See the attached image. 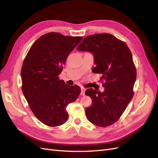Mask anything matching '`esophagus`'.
<instances>
[{
	"label": "esophagus",
	"mask_w": 158,
	"mask_h": 158,
	"mask_svg": "<svg viewBox=\"0 0 158 158\" xmlns=\"http://www.w3.org/2000/svg\"><path fill=\"white\" fill-rule=\"evenodd\" d=\"M85 89L84 88H81V93H80L81 95H85Z\"/></svg>",
	"instance_id": "obj_1"
}]
</instances>
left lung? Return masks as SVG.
Segmentation results:
<instances>
[{"label": "left lung", "instance_id": "obj_1", "mask_svg": "<svg viewBox=\"0 0 158 158\" xmlns=\"http://www.w3.org/2000/svg\"><path fill=\"white\" fill-rule=\"evenodd\" d=\"M94 57V73L104 81L103 92L89 88L85 94L92 100L85 109L88 121L94 125L106 127L122 115L133 97L136 70L132 53L127 45L109 33H97L85 37L76 48Z\"/></svg>", "mask_w": 158, "mask_h": 158}]
</instances>
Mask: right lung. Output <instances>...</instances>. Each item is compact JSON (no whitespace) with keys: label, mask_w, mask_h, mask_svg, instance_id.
Segmentation results:
<instances>
[{"label":"right lung","mask_w":158,"mask_h":158,"mask_svg":"<svg viewBox=\"0 0 158 158\" xmlns=\"http://www.w3.org/2000/svg\"><path fill=\"white\" fill-rule=\"evenodd\" d=\"M82 39L46 33L31 45L23 60L22 92L35 116L47 126L57 127L67 121L66 107L79 96L78 85H69L59 76L69 55Z\"/></svg>","instance_id":"add662e5"}]
</instances>
